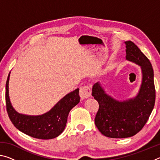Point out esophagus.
<instances>
[{"mask_svg":"<svg viewBox=\"0 0 160 160\" xmlns=\"http://www.w3.org/2000/svg\"><path fill=\"white\" fill-rule=\"evenodd\" d=\"M80 96L81 99H87L91 96V90L88 86L81 87L80 88Z\"/></svg>","mask_w":160,"mask_h":160,"instance_id":"esophagus-1","label":"esophagus"}]
</instances>
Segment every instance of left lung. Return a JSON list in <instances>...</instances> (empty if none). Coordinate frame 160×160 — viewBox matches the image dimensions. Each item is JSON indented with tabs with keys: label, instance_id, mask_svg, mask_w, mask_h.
Returning <instances> with one entry per match:
<instances>
[{
	"label": "left lung",
	"instance_id": "8db88e82",
	"mask_svg": "<svg viewBox=\"0 0 160 160\" xmlns=\"http://www.w3.org/2000/svg\"><path fill=\"white\" fill-rule=\"evenodd\" d=\"M126 44V59L141 68L142 80L136 95L117 100L108 94L99 82L92 87V95L99 103L94 123L105 136L125 138L133 136L147 122L155 106L154 72L149 59L131 41Z\"/></svg>",
	"mask_w": 160,
	"mask_h": 160
}]
</instances>
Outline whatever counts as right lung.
<instances>
[{
  "instance_id": "add662e5",
  "label": "right lung",
  "mask_w": 160,
  "mask_h": 160,
  "mask_svg": "<svg viewBox=\"0 0 160 160\" xmlns=\"http://www.w3.org/2000/svg\"><path fill=\"white\" fill-rule=\"evenodd\" d=\"M5 86V101L8 114L19 131L34 138L48 140L58 137L64 131L70 111L80 102L79 88L67 94L48 112L42 115H26L18 113L10 102L9 80Z\"/></svg>"
}]
</instances>
